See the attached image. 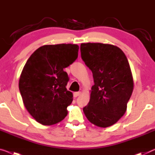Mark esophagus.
<instances>
[{"label":"esophagus","mask_w":155,"mask_h":155,"mask_svg":"<svg viewBox=\"0 0 155 155\" xmlns=\"http://www.w3.org/2000/svg\"><path fill=\"white\" fill-rule=\"evenodd\" d=\"M81 92H74V97H77L78 96L81 95Z\"/></svg>","instance_id":"34e87169"}]
</instances>
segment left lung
<instances>
[{
  "label": "left lung",
  "instance_id": "8db88e82",
  "mask_svg": "<svg viewBox=\"0 0 155 155\" xmlns=\"http://www.w3.org/2000/svg\"><path fill=\"white\" fill-rule=\"evenodd\" d=\"M81 55L92 72L94 85L91 99L83 108L94 125L107 127L124 114L134 89L128 60L115 46L101 43L81 45Z\"/></svg>",
  "mask_w": 155,
  "mask_h": 155
}]
</instances>
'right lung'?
<instances>
[{
	"instance_id": "add662e5",
	"label": "right lung",
	"mask_w": 155,
	"mask_h": 155,
	"mask_svg": "<svg viewBox=\"0 0 155 155\" xmlns=\"http://www.w3.org/2000/svg\"><path fill=\"white\" fill-rule=\"evenodd\" d=\"M78 51L77 45H45L25 64L18 88L25 107L39 123L52 125L68 115L73 94L66 88L69 77L63 69L77 60Z\"/></svg>"
}]
</instances>
